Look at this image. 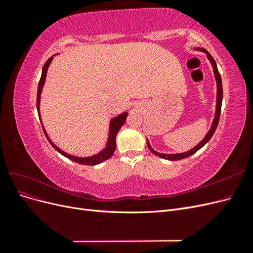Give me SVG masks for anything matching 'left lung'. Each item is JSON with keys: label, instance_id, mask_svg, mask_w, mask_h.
Segmentation results:
<instances>
[{"label": "left lung", "instance_id": "8db88e82", "mask_svg": "<svg viewBox=\"0 0 253 253\" xmlns=\"http://www.w3.org/2000/svg\"><path fill=\"white\" fill-rule=\"evenodd\" d=\"M197 50H201L203 52H205L207 55V58H208V60L210 61V63L213 67V73H214V76H215V80H216V106H215V114H214V119H213V122L211 125V127L208 131V133L206 134V136L204 137V139L198 143L197 145H195L194 148H192L191 150L187 151V152H183V153H176V154H165V153H159L157 151H155L154 149H153L151 147V144L147 138V144H148V148L150 149V151L153 153V154L160 157V158H164V159H168V160H179V159H183L186 157H189L191 155H193L194 153H196L198 150L202 149L204 145L208 142L211 137L213 136L214 132H215V129L217 127V125H218V121H219V116H220V109H221V101H223V85H221V78H220V75L218 73V70H217V66H216V63L215 61H214V59L212 58V56L210 55V53L207 51L205 48H195Z\"/></svg>", "mask_w": 253, "mask_h": 253}]
</instances>
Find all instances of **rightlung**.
Returning <instances> with one entry per match:
<instances>
[{
	"mask_svg": "<svg viewBox=\"0 0 253 253\" xmlns=\"http://www.w3.org/2000/svg\"><path fill=\"white\" fill-rule=\"evenodd\" d=\"M56 55L51 56L47 61L46 63L44 64L43 68H42V75H41V78H40V81H39V85H38V93H37V110H38V114H39V118H40V121H41V125H42V127H43V131H44V134L45 136H46L47 140L49 141V143L52 145V148L55 149L56 151H58L60 154H62L63 156L67 157L68 159L73 160V162L75 163H78V164H81V165H86V166H95V165H98V164H101L103 163L104 160L109 159L113 156L114 152H115V149H116V136L119 132V129L121 128V126L125 125V122L126 120V117L128 113L127 112H124L119 114L118 116L114 117L111 119L110 121V131H109V137H108V142H106V145L105 148L100 151L99 153H97V154L93 155V156H88V157H78V156H75V155H72V154H68V153L64 152L61 150L60 148H58L57 145L53 143L51 141V139L49 138L48 134L46 133V131H45L44 128V126H43V122L41 120V114H40V99H41V93H42V89H43V86H44V83H45V79H46V75H47V70L48 67L51 63L52 61V58L55 57Z\"/></svg>",
	"mask_w": 253,
	"mask_h": 253,
	"instance_id": "1",
	"label": "right lung"
}]
</instances>
